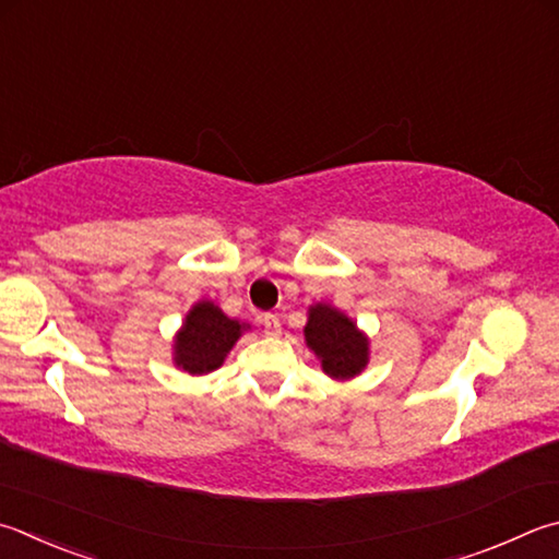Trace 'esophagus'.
<instances>
[{"instance_id":"1","label":"esophagus","mask_w":559,"mask_h":559,"mask_svg":"<svg viewBox=\"0 0 559 559\" xmlns=\"http://www.w3.org/2000/svg\"><path fill=\"white\" fill-rule=\"evenodd\" d=\"M261 324H263V330H266V334H271V337H276V334L281 332L278 314H271V312L261 314Z\"/></svg>"}]
</instances>
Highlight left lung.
<instances>
[{"label":"left lung","mask_w":559,"mask_h":559,"mask_svg":"<svg viewBox=\"0 0 559 559\" xmlns=\"http://www.w3.org/2000/svg\"><path fill=\"white\" fill-rule=\"evenodd\" d=\"M308 349L320 359L322 371L334 381L357 379L369 367V337L357 328L347 312L332 302H314L308 308V322L302 328Z\"/></svg>","instance_id":"obj_1"}]
</instances>
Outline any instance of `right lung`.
Returning a JSON list of instances; mask_svg holds the SVG:
<instances>
[{
	"mask_svg": "<svg viewBox=\"0 0 559 559\" xmlns=\"http://www.w3.org/2000/svg\"><path fill=\"white\" fill-rule=\"evenodd\" d=\"M247 330H251L249 322L229 318L215 302L202 298L188 310L176 332L174 364L190 377H205L225 364L227 354Z\"/></svg>",
	"mask_w": 559,
	"mask_h": 559,
	"instance_id": "right-lung-1",
	"label": "right lung"
}]
</instances>
